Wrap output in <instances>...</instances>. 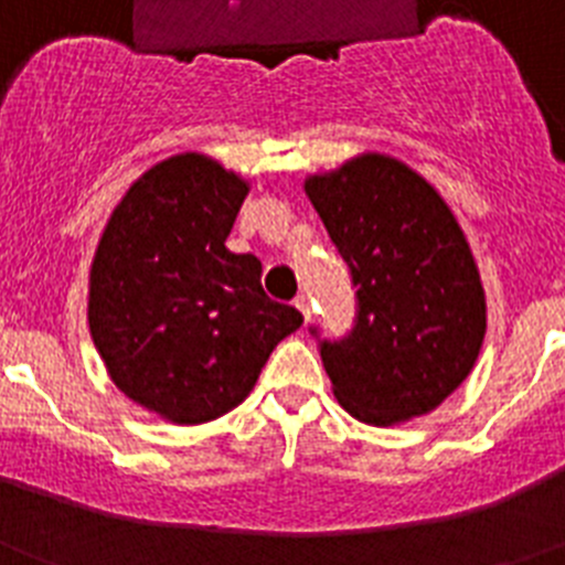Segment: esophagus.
Wrapping results in <instances>:
<instances>
[{
  "mask_svg": "<svg viewBox=\"0 0 565 565\" xmlns=\"http://www.w3.org/2000/svg\"><path fill=\"white\" fill-rule=\"evenodd\" d=\"M294 306H297V311L306 317V322H311V297H306V294H299L297 299H294Z\"/></svg>",
  "mask_w": 565,
  "mask_h": 565,
  "instance_id": "34e87169",
  "label": "esophagus"
}]
</instances>
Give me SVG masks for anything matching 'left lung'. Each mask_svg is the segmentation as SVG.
<instances>
[{
  "mask_svg": "<svg viewBox=\"0 0 565 565\" xmlns=\"http://www.w3.org/2000/svg\"><path fill=\"white\" fill-rule=\"evenodd\" d=\"M306 194L359 297L351 337L319 351L333 396L373 427L427 416L472 373L487 333L461 223L433 183L382 152L308 174Z\"/></svg>",
  "mask_w": 565,
  "mask_h": 565,
  "instance_id": "8db88e82",
  "label": "left lung"
}]
</instances>
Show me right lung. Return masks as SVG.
<instances>
[{"label": "right lung", "instance_id": "add662e5", "mask_svg": "<svg viewBox=\"0 0 565 565\" xmlns=\"http://www.w3.org/2000/svg\"><path fill=\"white\" fill-rule=\"evenodd\" d=\"M252 183L203 152L154 163L109 214L89 266L87 322L118 391L172 424L226 416L302 313L266 297L226 237Z\"/></svg>", "mask_w": 565, "mask_h": 565}]
</instances>
